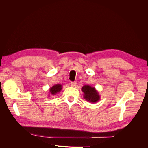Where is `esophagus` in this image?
<instances>
[{
    "instance_id": "1",
    "label": "esophagus",
    "mask_w": 148,
    "mask_h": 148,
    "mask_svg": "<svg viewBox=\"0 0 148 148\" xmlns=\"http://www.w3.org/2000/svg\"><path fill=\"white\" fill-rule=\"evenodd\" d=\"M70 85H71V87H75V86H76V85H77V83H76V82H71Z\"/></svg>"
}]
</instances>
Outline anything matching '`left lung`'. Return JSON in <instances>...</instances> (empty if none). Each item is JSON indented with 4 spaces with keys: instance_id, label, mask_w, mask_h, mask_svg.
I'll return each mask as SVG.
<instances>
[{
    "instance_id": "8db88e82",
    "label": "left lung",
    "mask_w": 148,
    "mask_h": 148,
    "mask_svg": "<svg viewBox=\"0 0 148 148\" xmlns=\"http://www.w3.org/2000/svg\"><path fill=\"white\" fill-rule=\"evenodd\" d=\"M82 91L84 93V99L88 102L94 104L100 100L101 96L95 87H92L90 85H84L82 87Z\"/></svg>"
}]
</instances>
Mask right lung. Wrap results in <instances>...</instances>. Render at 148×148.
Instances as JSON below:
<instances>
[{
  "instance_id": "right-lung-1",
  "label": "right lung",
  "mask_w": 148,
  "mask_h": 148,
  "mask_svg": "<svg viewBox=\"0 0 148 148\" xmlns=\"http://www.w3.org/2000/svg\"><path fill=\"white\" fill-rule=\"evenodd\" d=\"M62 89V85L60 84H57L53 85L52 87L49 89V94L52 95H56L59 93Z\"/></svg>"
}]
</instances>
